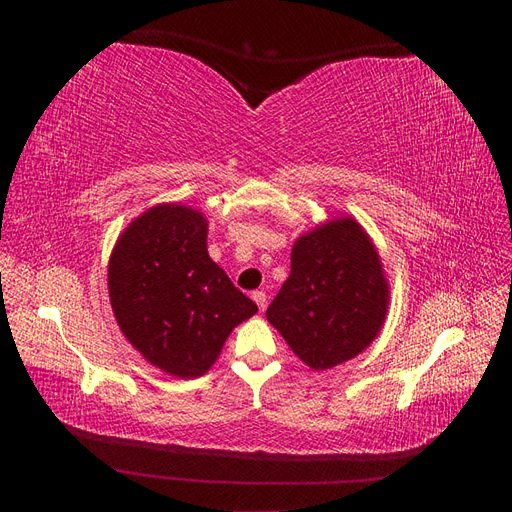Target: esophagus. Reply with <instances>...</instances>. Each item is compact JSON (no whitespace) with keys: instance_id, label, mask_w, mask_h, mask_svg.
Here are the masks:
<instances>
[{"instance_id":"34e87169","label":"esophagus","mask_w":512,"mask_h":512,"mask_svg":"<svg viewBox=\"0 0 512 512\" xmlns=\"http://www.w3.org/2000/svg\"><path fill=\"white\" fill-rule=\"evenodd\" d=\"M252 299L256 301V305H258V309H260V312H265V309H267V292H262V290H256L254 294H252Z\"/></svg>"}]
</instances>
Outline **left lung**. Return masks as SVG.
I'll return each instance as SVG.
<instances>
[{"label": "left lung", "instance_id": "1", "mask_svg": "<svg viewBox=\"0 0 512 512\" xmlns=\"http://www.w3.org/2000/svg\"><path fill=\"white\" fill-rule=\"evenodd\" d=\"M389 312L376 245L352 218L331 220L292 245L290 275L267 320L312 369L354 359L380 333Z\"/></svg>", "mask_w": 512, "mask_h": 512}]
</instances>
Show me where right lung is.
Returning a JSON list of instances; mask_svg holds the SVG:
<instances>
[{
  "label": "right lung",
  "mask_w": 512,
  "mask_h": 512,
  "mask_svg": "<svg viewBox=\"0 0 512 512\" xmlns=\"http://www.w3.org/2000/svg\"><path fill=\"white\" fill-rule=\"evenodd\" d=\"M108 297L121 333L177 378H198L230 331L258 307L209 258L207 220L185 205H156L121 232L108 260Z\"/></svg>",
  "instance_id": "add662e5"
}]
</instances>
